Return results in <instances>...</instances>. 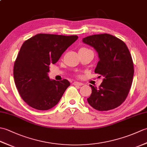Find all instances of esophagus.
<instances>
[{
  "label": "esophagus",
  "instance_id": "obj_1",
  "mask_svg": "<svg viewBox=\"0 0 147 147\" xmlns=\"http://www.w3.org/2000/svg\"><path fill=\"white\" fill-rule=\"evenodd\" d=\"M73 85H76V86H82V85H83V84L82 83H80V82H73Z\"/></svg>",
  "mask_w": 147,
  "mask_h": 147
}]
</instances>
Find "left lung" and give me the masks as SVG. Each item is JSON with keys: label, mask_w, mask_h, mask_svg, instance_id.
Segmentation results:
<instances>
[{"label": "left lung", "mask_w": 147, "mask_h": 147, "mask_svg": "<svg viewBox=\"0 0 147 147\" xmlns=\"http://www.w3.org/2000/svg\"><path fill=\"white\" fill-rule=\"evenodd\" d=\"M83 42L98 52L100 59L95 73L104 77L98 88L90 85L92 92L87 101L99 111L119 107L128 95L134 75L133 62L128 48L123 40L107 33L86 36Z\"/></svg>", "instance_id": "left-lung-1"}]
</instances>
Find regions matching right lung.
<instances>
[{
    "mask_svg": "<svg viewBox=\"0 0 147 147\" xmlns=\"http://www.w3.org/2000/svg\"><path fill=\"white\" fill-rule=\"evenodd\" d=\"M78 38L39 33L22 45L14 62V80L21 97L30 107L47 111L60 100L70 83L50 80L49 65L56 63Z\"/></svg>",
    "mask_w": 147,
    "mask_h": 147,
    "instance_id": "add662e5",
    "label": "right lung"
}]
</instances>
